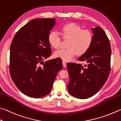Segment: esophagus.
<instances>
[{
	"instance_id": "34e87169",
	"label": "esophagus",
	"mask_w": 121,
	"mask_h": 121,
	"mask_svg": "<svg viewBox=\"0 0 121 121\" xmlns=\"http://www.w3.org/2000/svg\"><path fill=\"white\" fill-rule=\"evenodd\" d=\"M62 63H63V67H66V63L65 62V61H64V60L63 61Z\"/></svg>"
}]
</instances>
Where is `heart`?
Here are the masks:
<instances>
[{
    "mask_svg": "<svg viewBox=\"0 0 121 121\" xmlns=\"http://www.w3.org/2000/svg\"><path fill=\"white\" fill-rule=\"evenodd\" d=\"M63 38L69 39L67 47L55 52V56L64 60H70L76 54L82 55L88 52L92 45L93 35L88 30H82V27L75 23L64 25L62 28ZM50 45L55 49H59L62 46L61 37L56 31L50 32L48 36Z\"/></svg>",
    "mask_w": 121,
    "mask_h": 121,
    "instance_id": "b5f03b06",
    "label": "heart"
}]
</instances>
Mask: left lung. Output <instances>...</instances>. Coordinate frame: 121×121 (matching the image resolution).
<instances>
[{
    "mask_svg": "<svg viewBox=\"0 0 121 121\" xmlns=\"http://www.w3.org/2000/svg\"><path fill=\"white\" fill-rule=\"evenodd\" d=\"M92 45L86 54L78 58L86 64H67L69 81L67 90L78 99H87L100 90L107 80L111 71V48L109 39L99 26L92 28Z\"/></svg>",
    "mask_w": 121,
    "mask_h": 121,
    "instance_id": "obj_1",
    "label": "left lung"
}]
</instances>
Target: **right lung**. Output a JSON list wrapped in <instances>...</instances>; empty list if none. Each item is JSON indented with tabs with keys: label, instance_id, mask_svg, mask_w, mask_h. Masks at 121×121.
I'll list each match as a JSON object with an SVG mask.
<instances>
[{
	"label": "right lung",
	"instance_id": "obj_1",
	"mask_svg": "<svg viewBox=\"0 0 121 121\" xmlns=\"http://www.w3.org/2000/svg\"><path fill=\"white\" fill-rule=\"evenodd\" d=\"M55 18L32 20L17 31L10 48V74L23 94L35 98L49 93L58 71L63 68L60 58L43 62L52 54L48 36ZM43 64V66H40Z\"/></svg>",
	"mask_w": 121,
	"mask_h": 121
}]
</instances>
